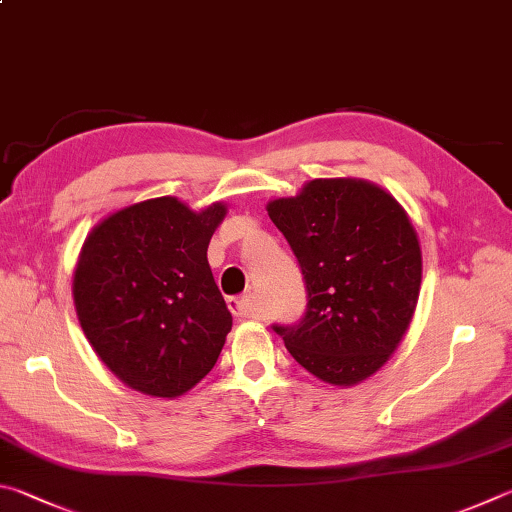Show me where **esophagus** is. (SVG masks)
<instances>
[{
  "instance_id": "esophagus-1",
  "label": "esophagus",
  "mask_w": 512,
  "mask_h": 512,
  "mask_svg": "<svg viewBox=\"0 0 512 512\" xmlns=\"http://www.w3.org/2000/svg\"><path fill=\"white\" fill-rule=\"evenodd\" d=\"M228 309H230L232 315H235V318H250V315H253V311H255L250 295L232 297V300H228Z\"/></svg>"
}]
</instances>
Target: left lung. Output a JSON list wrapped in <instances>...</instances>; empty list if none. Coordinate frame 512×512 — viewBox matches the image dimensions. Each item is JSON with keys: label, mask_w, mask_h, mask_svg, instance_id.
<instances>
[{"label": "left lung", "mask_w": 512, "mask_h": 512, "mask_svg": "<svg viewBox=\"0 0 512 512\" xmlns=\"http://www.w3.org/2000/svg\"><path fill=\"white\" fill-rule=\"evenodd\" d=\"M300 262L309 306L275 327L315 378L358 385L392 358L421 293V241L405 208L365 179H313L266 203Z\"/></svg>", "instance_id": "1"}]
</instances>
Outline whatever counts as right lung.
<instances>
[{
    "label": "right lung",
    "instance_id": "right-lung-1",
    "mask_svg": "<svg viewBox=\"0 0 512 512\" xmlns=\"http://www.w3.org/2000/svg\"><path fill=\"white\" fill-rule=\"evenodd\" d=\"M228 212L156 197L91 228L73 271V304L96 356L120 383L179 398L215 367L232 315L208 264Z\"/></svg>",
    "mask_w": 512,
    "mask_h": 512
}]
</instances>
